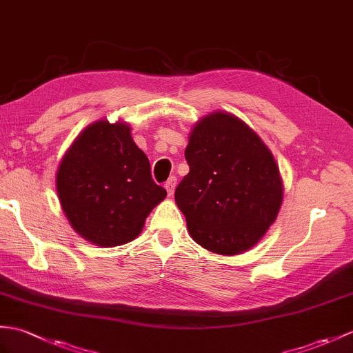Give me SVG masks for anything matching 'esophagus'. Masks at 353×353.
I'll return each instance as SVG.
<instances>
[{
    "mask_svg": "<svg viewBox=\"0 0 353 353\" xmlns=\"http://www.w3.org/2000/svg\"><path fill=\"white\" fill-rule=\"evenodd\" d=\"M176 185H177V179L176 177H170L167 182H165V190L168 192V195H173L174 190H176Z\"/></svg>",
    "mask_w": 353,
    "mask_h": 353,
    "instance_id": "obj_1",
    "label": "esophagus"
}]
</instances>
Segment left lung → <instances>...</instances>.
<instances>
[{"label": "left lung", "mask_w": 353, "mask_h": 353, "mask_svg": "<svg viewBox=\"0 0 353 353\" xmlns=\"http://www.w3.org/2000/svg\"><path fill=\"white\" fill-rule=\"evenodd\" d=\"M185 158L190 173L174 199L192 239L219 256L251 250L283 203V179L268 145L234 114L214 111L192 126Z\"/></svg>", "instance_id": "1"}]
</instances>
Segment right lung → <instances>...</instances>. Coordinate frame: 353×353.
<instances>
[{"label":"right lung","instance_id":"right-lung-1","mask_svg":"<svg viewBox=\"0 0 353 353\" xmlns=\"http://www.w3.org/2000/svg\"><path fill=\"white\" fill-rule=\"evenodd\" d=\"M57 192L73 230L97 247L134 241L165 199L126 121L101 119L81 132L57 170Z\"/></svg>","mask_w":353,"mask_h":353}]
</instances>
